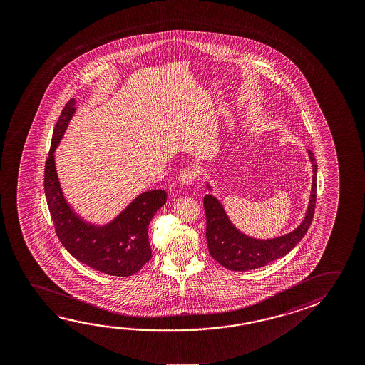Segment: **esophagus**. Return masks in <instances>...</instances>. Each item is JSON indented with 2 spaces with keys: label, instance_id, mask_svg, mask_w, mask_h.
I'll return each mask as SVG.
<instances>
[{
  "label": "esophagus",
  "instance_id": "obj_1",
  "mask_svg": "<svg viewBox=\"0 0 365 365\" xmlns=\"http://www.w3.org/2000/svg\"><path fill=\"white\" fill-rule=\"evenodd\" d=\"M196 177H197V172H196L195 169H192V168L185 169V170L180 174V183L183 185H187V187H190V185H195Z\"/></svg>",
  "mask_w": 365,
  "mask_h": 365
}]
</instances>
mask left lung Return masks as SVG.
Returning a JSON list of instances; mask_svg holds the SVG:
<instances>
[{
	"instance_id": "8db88e82",
	"label": "left lung",
	"mask_w": 365,
	"mask_h": 365,
	"mask_svg": "<svg viewBox=\"0 0 365 365\" xmlns=\"http://www.w3.org/2000/svg\"><path fill=\"white\" fill-rule=\"evenodd\" d=\"M312 164V188L309 202L304 217L292 232L275 238L261 240L245 234L235 227L227 216L219 198L211 193L203 197L206 214V240L210 255L214 259L232 271H248L266 266L267 263L284 257L303 240L311 227L317 198V162L311 150H307ZM206 188L214 192L206 180Z\"/></svg>"
}]
</instances>
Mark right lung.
Masks as SVG:
<instances>
[{"instance_id":"right-lung-1","label":"right lung","mask_w":365,"mask_h":365,"mask_svg":"<svg viewBox=\"0 0 365 365\" xmlns=\"http://www.w3.org/2000/svg\"><path fill=\"white\" fill-rule=\"evenodd\" d=\"M78 102L67 103L54 127L52 144L44 170V192L56 233L72 257L93 269L110 276L136 274L151 258L149 224L167 202V192H143L104 224L86 220L67 201L56 168V150L65 136Z\"/></svg>"}]
</instances>
